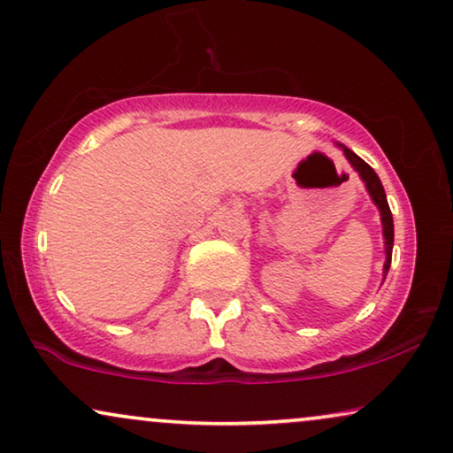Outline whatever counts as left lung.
I'll list each match as a JSON object with an SVG mask.
<instances>
[{
	"instance_id": "left-lung-1",
	"label": "left lung",
	"mask_w": 453,
	"mask_h": 453,
	"mask_svg": "<svg viewBox=\"0 0 453 453\" xmlns=\"http://www.w3.org/2000/svg\"><path fill=\"white\" fill-rule=\"evenodd\" d=\"M342 151H345L347 160L353 164V168L359 172V176L363 178V182H365V187L369 190V195H372V199L375 205L380 209V215H381V226H384V240H386V265H384V279L388 275V271H390V263H392V246H394V221H392V211L390 207H388V199H386V193H384V187H381L378 174H375L373 168L369 164H365L361 160L359 156L353 154L351 150L345 148V145H341Z\"/></svg>"
}]
</instances>
